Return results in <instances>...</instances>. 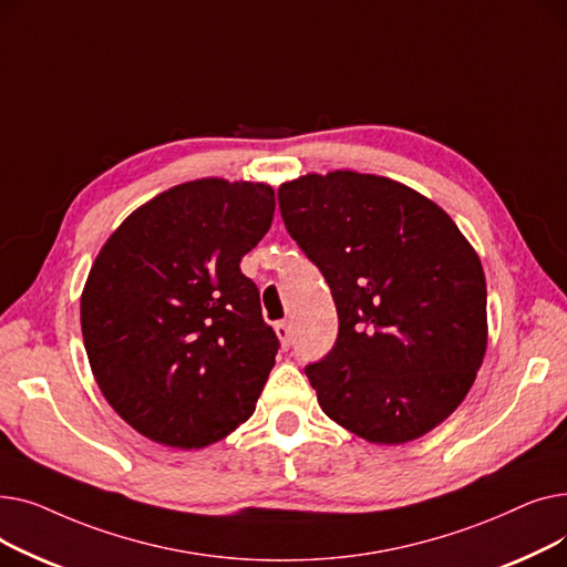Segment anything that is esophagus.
<instances>
[{
    "mask_svg": "<svg viewBox=\"0 0 567 567\" xmlns=\"http://www.w3.org/2000/svg\"><path fill=\"white\" fill-rule=\"evenodd\" d=\"M276 336H278L282 349H289V344H291V329H289L287 321H278L276 323Z\"/></svg>",
    "mask_w": 567,
    "mask_h": 567,
    "instance_id": "obj_1",
    "label": "esophagus"
}]
</instances>
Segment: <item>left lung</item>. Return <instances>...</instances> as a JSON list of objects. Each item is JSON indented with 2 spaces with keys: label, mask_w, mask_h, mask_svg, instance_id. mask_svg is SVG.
<instances>
[{
  "label": "left lung",
  "mask_w": 567,
  "mask_h": 567,
  "mask_svg": "<svg viewBox=\"0 0 567 567\" xmlns=\"http://www.w3.org/2000/svg\"><path fill=\"white\" fill-rule=\"evenodd\" d=\"M287 231L331 287L340 331L306 368L321 411L370 443L432 432L487 351V285L453 218L393 178L336 169L285 182Z\"/></svg>",
  "instance_id": "8db88e82"
}]
</instances>
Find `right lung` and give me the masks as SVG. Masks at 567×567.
Masks as SVG:
<instances>
[{
	"mask_svg": "<svg viewBox=\"0 0 567 567\" xmlns=\"http://www.w3.org/2000/svg\"><path fill=\"white\" fill-rule=\"evenodd\" d=\"M274 212L268 184L197 178L135 208L101 248L82 340L101 393L142 436L199 451L255 413L280 342L241 259Z\"/></svg>",
	"mask_w": 567,
	"mask_h": 567,
	"instance_id": "right-lung-1",
	"label": "right lung"
}]
</instances>
